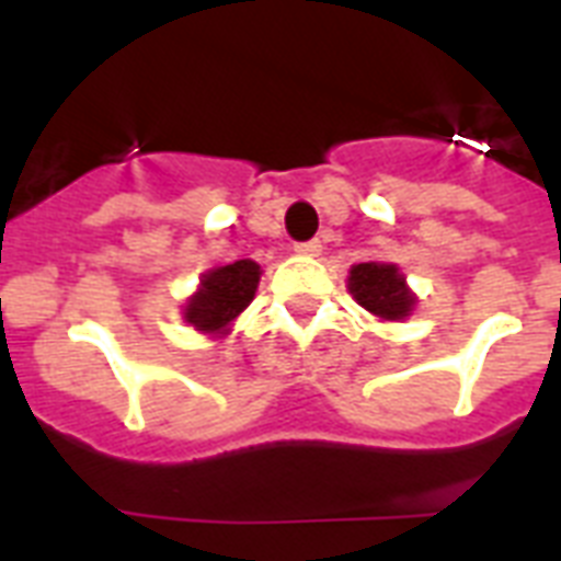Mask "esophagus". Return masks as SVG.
Wrapping results in <instances>:
<instances>
[{"label": "esophagus", "instance_id": "34e87169", "mask_svg": "<svg viewBox=\"0 0 561 561\" xmlns=\"http://www.w3.org/2000/svg\"><path fill=\"white\" fill-rule=\"evenodd\" d=\"M294 250H297L299 255H320L323 253V244H320L317 238H311V241H299V244H294Z\"/></svg>", "mask_w": 561, "mask_h": 561}]
</instances>
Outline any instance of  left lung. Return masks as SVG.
<instances>
[{"mask_svg":"<svg viewBox=\"0 0 561 561\" xmlns=\"http://www.w3.org/2000/svg\"><path fill=\"white\" fill-rule=\"evenodd\" d=\"M350 290L358 306L383 320H401L413 308V294L408 290L396 264L364 262L350 271Z\"/></svg>","mask_w":561,"mask_h":561,"instance_id":"left-lung-1","label":"left lung"}]
</instances>
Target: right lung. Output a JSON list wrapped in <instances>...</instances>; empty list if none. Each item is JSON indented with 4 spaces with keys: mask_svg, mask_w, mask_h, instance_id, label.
Returning <instances> with one entry per match:
<instances>
[{
    "mask_svg": "<svg viewBox=\"0 0 561 561\" xmlns=\"http://www.w3.org/2000/svg\"><path fill=\"white\" fill-rule=\"evenodd\" d=\"M259 264L241 259L236 264H224L218 271L203 276L201 290L188 299L186 320L201 332H220L236 320L255 294L259 285Z\"/></svg>",
    "mask_w": 561,
    "mask_h": 561,
    "instance_id": "1",
    "label": "right lung"
}]
</instances>
